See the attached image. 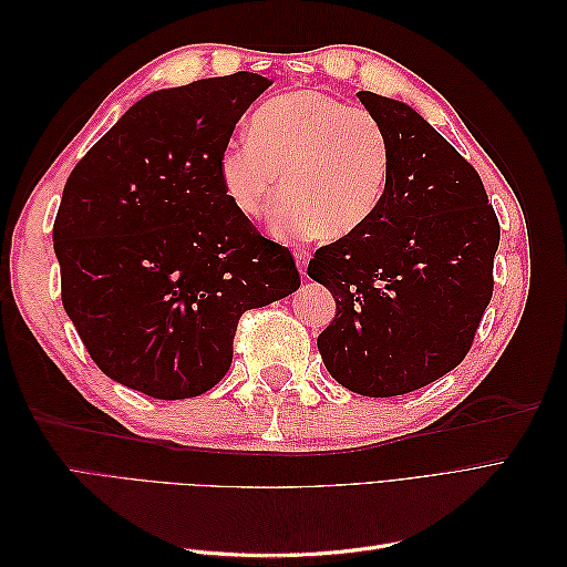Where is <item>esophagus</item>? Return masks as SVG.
I'll use <instances>...</instances> for the list:
<instances>
[{
    "instance_id": "obj_1",
    "label": "esophagus",
    "mask_w": 567,
    "mask_h": 567,
    "mask_svg": "<svg viewBox=\"0 0 567 567\" xmlns=\"http://www.w3.org/2000/svg\"><path fill=\"white\" fill-rule=\"evenodd\" d=\"M293 255H296V262H298L300 274H305V271H307V262H310V252L302 250V248H298Z\"/></svg>"
}]
</instances>
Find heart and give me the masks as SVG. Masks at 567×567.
Here are the masks:
<instances>
[{
	"instance_id": "obj_1",
	"label": "heart",
	"mask_w": 567,
	"mask_h": 567,
	"mask_svg": "<svg viewBox=\"0 0 567 567\" xmlns=\"http://www.w3.org/2000/svg\"><path fill=\"white\" fill-rule=\"evenodd\" d=\"M219 184L246 219H260L279 194L274 227L342 238L381 208L392 173L385 127L369 111L350 109L319 90L267 99L250 115L248 136L217 163Z\"/></svg>"
}]
</instances>
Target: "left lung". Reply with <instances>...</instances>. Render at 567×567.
I'll use <instances>...</instances> for the list:
<instances>
[{
	"label": "left lung",
	"instance_id": "1",
	"mask_svg": "<svg viewBox=\"0 0 567 567\" xmlns=\"http://www.w3.org/2000/svg\"><path fill=\"white\" fill-rule=\"evenodd\" d=\"M392 146L381 208L307 265L336 317L317 338L333 379L394 398L461 364L492 298L499 221L473 165L404 101L359 92Z\"/></svg>",
	"mask_w": 567,
	"mask_h": 567
}]
</instances>
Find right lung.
I'll return each instance as SVG.
<instances>
[{
    "instance_id": "obj_1",
    "label": "right lung",
    "mask_w": 567,
    "mask_h": 567,
    "mask_svg": "<svg viewBox=\"0 0 567 567\" xmlns=\"http://www.w3.org/2000/svg\"><path fill=\"white\" fill-rule=\"evenodd\" d=\"M269 84L234 73L151 92L68 177L54 221L63 310L115 383L198 398L229 371L241 315L300 288L293 255L236 213L217 173Z\"/></svg>"
}]
</instances>
